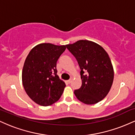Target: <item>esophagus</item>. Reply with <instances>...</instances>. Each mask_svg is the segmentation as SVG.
<instances>
[{"label": "esophagus", "instance_id": "obj_1", "mask_svg": "<svg viewBox=\"0 0 135 135\" xmlns=\"http://www.w3.org/2000/svg\"><path fill=\"white\" fill-rule=\"evenodd\" d=\"M71 82H72V80H71V79L66 80V83H67L68 84H70V83H71Z\"/></svg>", "mask_w": 135, "mask_h": 135}]
</instances>
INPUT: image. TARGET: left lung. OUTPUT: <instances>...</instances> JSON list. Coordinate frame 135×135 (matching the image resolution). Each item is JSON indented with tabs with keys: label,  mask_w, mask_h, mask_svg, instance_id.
Wrapping results in <instances>:
<instances>
[{
	"label": "left lung",
	"mask_w": 135,
	"mask_h": 135,
	"mask_svg": "<svg viewBox=\"0 0 135 135\" xmlns=\"http://www.w3.org/2000/svg\"><path fill=\"white\" fill-rule=\"evenodd\" d=\"M80 69L82 86L74 91L79 101L87 105L100 102L107 95L114 80V69L105 50L97 43L80 40L66 45Z\"/></svg>",
	"instance_id": "obj_1"
}]
</instances>
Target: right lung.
<instances>
[{"label":"right lung","mask_w":135,"mask_h":135,"mask_svg":"<svg viewBox=\"0 0 135 135\" xmlns=\"http://www.w3.org/2000/svg\"><path fill=\"white\" fill-rule=\"evenodd\" d=\"M66 48L50 43L37 45L28 55L22 71L23 87L28 97L41 106H49L61 97L65 83L57 75L56 62Z\"/></svg>","instance_id":"add662e5"}]
</instances>
